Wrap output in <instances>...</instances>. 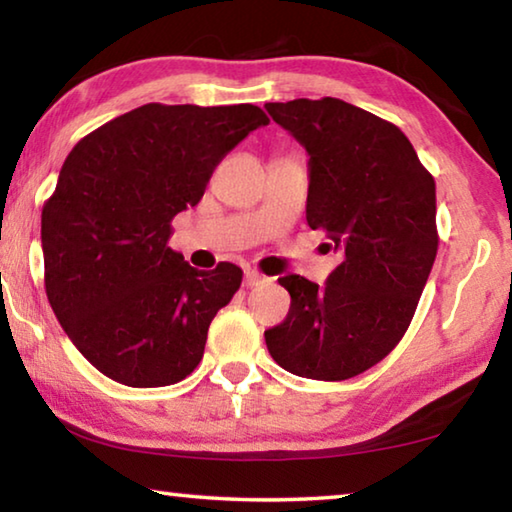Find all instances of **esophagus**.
Returning <instances> with one entry per match:
<instances>
[{"label":"esophagus","mask_w":512,"mask_h":512,"mask_svg":"<svg viewBox=\"0 0 512 512\" xmlns=\"http://www.w3.org/2000/svg\"><path fill=\"white\" fill-rule=\"evenodd\" d=\"M268 277H264L262 273L253 271V268H248V271L244 273V287L246 289H253V287H259V284H266Z\"/></svg>","instance_id":"34e87169"}]
</instances>
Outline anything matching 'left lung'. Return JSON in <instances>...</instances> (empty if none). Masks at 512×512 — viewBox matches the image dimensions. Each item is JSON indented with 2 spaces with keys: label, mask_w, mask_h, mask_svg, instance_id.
I'll use <instances>...</instances> for the list:
<instances>
[{
  "label": "left lung",
  "mask_w": 512,
  "mask_h": 512,
  "mask_svg": "<svg viewBox=\"0 0 512 512\" xmlns=\"http://www.w3.org/2000/svg\"><path fill=\"white\" fill-rule=\"evenodd\" d=\"M266 110L305 146L307 223L341 259L323 287L277 280L291 307L264 332L266 348L298 377H357L411 325L438 253L436 183L400 128L352 103L293 99Z\"/></svg>",
  "instance_id": "8db88e82"
}]
</instances>
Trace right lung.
Returning <instances> with one entry per match:
<instances>
[{
  "label": "right lung",
  "mask_w": 512,
  "mask_h": 512,
  "mask_svg": "<svg viewBox=\"0 0 512 512\" xmlns=\"http://www.w3.org/2000/svg\"><path fill=\"white\" fill-rule=\"evenodd\" d=\"M250 103H146L74 146L42 207L45 289L58 323L103 375L169 386L203 359L207 329L241 268L198 271L169 248L171 219L194 207L212 171L255 128Z\"/></svg>",
  "instance_id": "obj_1"
}]
</instances>
